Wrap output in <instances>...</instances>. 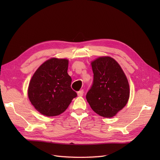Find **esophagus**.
Here are the masks:
<instances>
[{
    "instance_id": "34e87169",
    "label": "esophagus",
    "mask_w": 160,
    "mask_h": 160,
    "mask_svg": "<svg viewBox=\"0 0 160 160\" xmlns=\"http://www.w3.org/2000/svg\"><path fill=\"white\" fill-rule=\"evenodd\" d=\"M83 93H84L83 90H80V91L77 92V95H78L79 97H82L83 95Z\"/></svg>"
}]
</instances>
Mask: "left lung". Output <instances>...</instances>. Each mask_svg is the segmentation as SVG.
Returning a JSON list of instances; mask_svg holds the SVG:
<instances>
[{
  "instance_id": "left-lung-1",
  "label": "left lung",
  "mask_w": 160,
  "mask_h": 160,
  "mask_svg": "<svg viewBox=\"0 0 160 160\" xmlns=\"http://www.w3.org/2000/svg\"><path fill=\"white\" fill-rule=\"evenodd\" d=\"M93 81L86 95L91 109L104 118H112L127 104L129 86L127 77L113 58L102 57L91 62Z\"/></svg>"
}]
</instances>
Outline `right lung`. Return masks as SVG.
I'll return each instance as SVG.
<instances>
[{
	"mask_svg": "<svg viewBox=\"0 0 160 160\" xmlns=\"http://www.w3.org/2000/svg\"><path fill=\"white\" fill-rule=\"evenodd\" d=\"M67 69L68 60L52 58L38 67L32 77L28 98L42 115L49 117L60 115L77 96L71 88L72 79Z\"/></svg>",
	"mask_w": 160,
	"mask_h": 160,
	"instance_id": "add662e5",
	"label": "right lung"
}]
</instances>
